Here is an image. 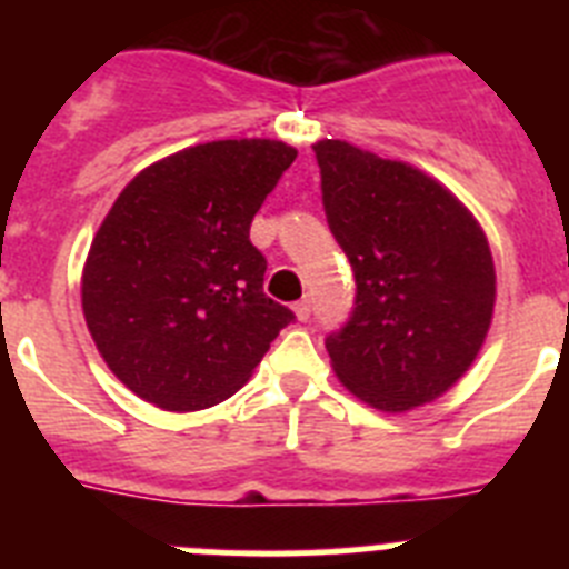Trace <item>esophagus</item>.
<instances>
[{
    "label": "esophagus",
    "instance_id": "34e87169",
    "mask_svg": "<svg viewBox=\"0 0 569 569\" xmlns=\"http://www.w3.org/2000/svg\"><path fill=\"white\" fill-rule=\"evenodd\" d=\"M293 310H296V316H299V321H308L310 313H313V305H310V299H301V301H296Z\"/></svg>",
    "mask_w": 569,
    "mask_h": 569
}]
</instances>
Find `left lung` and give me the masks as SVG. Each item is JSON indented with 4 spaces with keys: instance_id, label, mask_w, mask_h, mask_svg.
I'll return each mask as SVG.
<instances>
[{
    "instance_id": "1",
    "label": "left lung",
    "mask_w": 569,
    "mask_h": 569,
    "mask_svg": "<svg viewBox=\"0 0 569 569\" xmlns=\"http://www.w3.org/2000/svg\"><path fill=\"white\" fill-rule=\"evenodd\" d=\"M328 228L356 276L353 313L325 339L336 376L379 410L433 401L490 328L496 270L465 204L405 162L313 144Z\"/></svg>"
}]
</instances>
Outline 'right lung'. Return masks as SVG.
<instances>
[{
    "instance_id": "1",
    "label": "right lung",
    "mask_w": 569,
    "mask_h": 569,
    "mask_svg": "<svg viewBox=\"0 0 569 569\" xmlns=\"http://www.w3.org/2000/svg\"><path fill=\"white\" fill-rule=\"evenodd\" d=\"M296 150L224 139L168 156L119 193L90 244L82 308L99 353L136 396L202 410L233 396L296 313L264 293L250 241Z\"/></svg>"
}]
</instances>
